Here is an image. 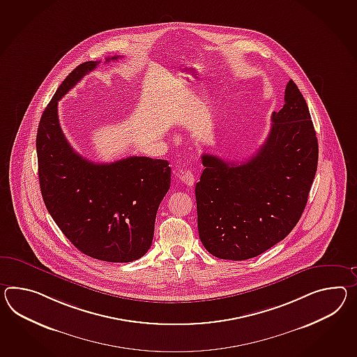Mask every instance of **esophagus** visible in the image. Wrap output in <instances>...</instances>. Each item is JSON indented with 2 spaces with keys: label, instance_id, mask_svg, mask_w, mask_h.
Returning a JSON list of instances; mask_svg holds the SVG:
<instances>
[{
  "label": "esophagus",
  "instance_id": "esophagus-1",
  "mask_svg": "<svg viewBox=\"0 0 357 357\" xmlns=\"http://www.w3.org/2000/svg\"><path fill=\"white\" fill-rule=\"evenodd\" d=\"M179 178L188 187H192L195 184V176H193V173H192V170H190V169H182Z\"/></svg>",
  "mask_w": 357,
  "mask_h": 357
}]
</instances>
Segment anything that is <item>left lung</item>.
Returning a JSON list of instances; mask_svg holds the SVG:
<instances>
[{
    "label": "left lung",
    "mask_w": 357,
    "mask_h": 357,
    "mask_svg": "<svg viewBox=\"0 0 357 357\" xmlns=\"http://www.w3.org/2000/svg\"><path fill=\"white\" fill-rule=\"evenodd\" d=\"M271 120L267 139L246 162L201 156L205 169L195 188L199 235L220 259L245 261L268 250L303 214L319 144L308 105L293 79L285 105Z\"/></svg>",
    "instance_id": "obj_1"
}]
</instances>
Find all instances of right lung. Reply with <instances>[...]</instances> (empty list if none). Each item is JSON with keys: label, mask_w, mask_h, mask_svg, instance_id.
<instances>
[{"label": "right lung", "mask_w": 357, "mask_h": 357, "mask_svg": "<svg viewBox=\"0 0 357 357\" xmlns=\"http://www.w3.org/2000/svg\"><path fill=\"white\" fill-rule=\"evenodd\" d=\"M99 63L85 61L72 70L45 108L36 138L38 179L46 209L79 252L126 263L142 258L152 245L172 169L166 160L143 156L96 164L70 147L59 125L58 102Z\"/></svg>", "instance_id": "add662e5"}]
</instances>
